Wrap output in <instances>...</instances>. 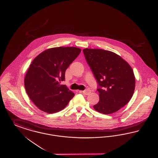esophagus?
<instances>
[{"instance_id":"obj_1","label":"esophagus","mask_w":158,"mask_h":158,"mask_svg":"<svg viewBox=\"0 0 158 158\" xmlns=\"http://www.w3.org/2000/svg\"><path fill=\"white\" fill-rule=\"evenodd\" d=\"M82 92L83 94L88 95H89V94H90V90H89V89H85V90H83V91H82Z\"/></svg>"}]
</instances>
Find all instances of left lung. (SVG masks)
<instances>
[{
  "label": "left lung",
  "instance_id": "1",
  "mask_svg": "<svg viewBox=\"0 0 158 158\" xmlns=\"http://www.w3.org/2000/svg\"><path fill=\"white\" fill-rule=\"evenodd\" d=\"M83 52L98 83L99 101L94 108L104 114L118 111L133 95L135 80L133 69L112 52L85 48Z\"/></svg>",
  "mask_w": 158,
  "mask_h": 158
}]
</instances>
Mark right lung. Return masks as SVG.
Instances as JSON below:
<instances>
[{
    "label": "right lung",
    "mask_w": 158,
    "mask_h": 158,
    "mask_svg": "<svg viewBox=\"0 0 158 158\" xmlns=\"http://www.w3.org/2000/svg\"><path fill=\"white\" fill-rule=\"evenodd\" d=\"M81 52L77 47H54L40 53L32 61L24 85L28 97L40 110L59 112L74 97V93L60 83L65 80L66 70Z\"/></svg>",
    "instance_id": "right-lung-1"
}]
</instances>
